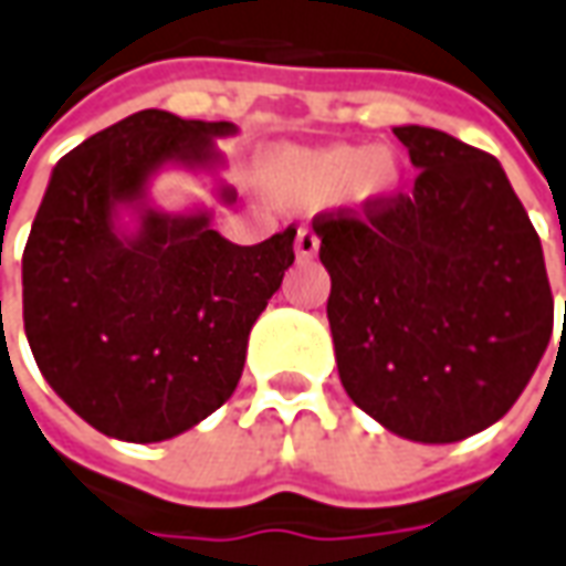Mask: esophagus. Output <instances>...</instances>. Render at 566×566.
Wrapping results in <instances>:
<instances>
[{
	"mask_svg": "<svg viewBox=\"0 0 566 566\" xmlns=\"http://www.w3.org/2000/svg\"><path fill=\"white\" fill-rule=\"evenodd\" d=\"M317 249H321V240H317V233L307 231V228H302V231L295 233V259L311 261L314 255H317Z\"/></svg>",
	"mask_w": 566,
	"mask_h": 566,
	"instance_id": "1",
	"label": "esophagus"
}]
</instances>
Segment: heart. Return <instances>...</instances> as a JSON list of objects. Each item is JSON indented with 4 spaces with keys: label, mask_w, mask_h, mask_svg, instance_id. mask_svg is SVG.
Wrapping results in <instances>:
<instances>
[{
    "label": "heart",
    "mask_w": 566,
    "mask_h": 566,
    "mask_svg": "<svg viewBox=\"0 0 566 566\" xmlns=\"http://www.w3.org/2000/svg\"><path fill=\"white\" fill-rule=\"evenodd\" d=\"M261 185L283 206L311 209L335 197L350 206H373L400 185V163L366 144L280 147L261 159Z\"/></svg>",
    "instance_id": "heart-1"
}]
</instances>
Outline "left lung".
Returning a JSON list of instances; mask_svg holds the SVG:
<instances>
[{
  "mask_svg": "<svg viewBox=\"0 0 566 566\" xmlns=\"http://www.w3.org/2000/svg\"><path fill=\"white\" fill-rule=\"evenodd\" d=\"M412 193L314 218L338 379L397 438L455 443L499 422L552 338L543 243L496 157L397 126Z\"/></svg>",
  "mask_w": 566,
  "mask_h": 566,
  "instance_id": "1",
  "label": "left lung"
}]
</instances>
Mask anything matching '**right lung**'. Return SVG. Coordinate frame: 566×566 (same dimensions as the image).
I'll return each instance as SVG.
<instances>
[{
  "mask_svg": "<svg viewBox=\"0 0 566 566\" xmlns=\"http://www.w3.org/2000/svg\"><path fill=\"white\" fill-rule=\"evenodd\" d=\"M228 135L233 123L142 111L52 169L23 249V333L54 395L107 438L157 443L212 416L295 261L292 228L237 245L206 206L166 212L150 200L159 171L185 169L237 202L218 178L216 138Z\"/></svg>",
  "mask_w": 566,
  "mask_h": 566,
  "instance_id": "obj_1",
  "label": "right lung"
}]
</instances>
